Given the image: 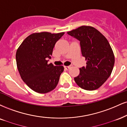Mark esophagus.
Segmentation results:
<instances>
[{
  "instance_id": "34e87169",
  "label": "esophagus",
  "mask_w": 127,
  "mask_h": 127,
  "mask_svg": "<svg viewBox=\"0 0 127 127\" xmlns=\"http://www.w3.org/2000/svg\"><path fill=\"white\" fill-rule=\"evenodd\" d=\"M71 65H69V66H64V68L65 70H68L69 68H70L71 67Z\"/></svg>"
}]
</instances>
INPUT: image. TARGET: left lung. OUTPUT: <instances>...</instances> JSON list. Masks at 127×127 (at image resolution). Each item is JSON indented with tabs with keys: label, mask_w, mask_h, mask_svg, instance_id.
<instances>
[{
	"label": "left lung",
	"mask_w": 127,
	"mask_h": 127,
	"mask_svg": "<svg viewBox=\"0 0 127 127\" xmlns=\"http://www.w3.org/2000/svg\"><path fill=\"white\" fill-rule=\"evenodd\" d=\"M67 33L80 41L82 54L87 61L86 66L79 68L74 81L83 89H97L106 82L114 67L115 57L109 42L91 26H81Z\"/></svg>",
	"instance_id": "8db88e82"
}]
</instances>
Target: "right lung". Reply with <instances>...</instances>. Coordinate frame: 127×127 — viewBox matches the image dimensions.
I'll use <instances>...</instances> for the list:
<instances>
[{
  "instance_id": "1",
  "label": "right lung",
  "mask_w": 127,
  "mask_h": 127,
  "mask_svg": "<svg viewBox=\"0 0 127 127\" xmlns=\"http://www.w3.org/2000/svg\"><path fill=\"white\" fill-rule=\"evenodd\" d=\"M64 33H33L18 47L16 53L18 70L23 81L32 91L47 94L57 86L64 67L48 64L47 59H51L55 44Z\"/></svg>"
}]
</instances>
